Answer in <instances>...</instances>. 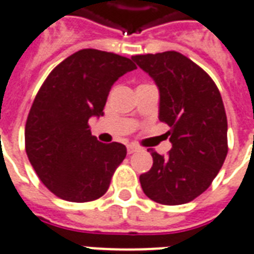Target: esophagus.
Wrapping results in <instances>:
<instances>
[{
	"label": "esophagus",
	"instance_id": "34e87169",
	"mask_svg": "<svg viewBox=\"0 0 254 254\" xmlns=\"http://www.w3.org/2000/svg\"><path fill=\"white\" fill-rule=\"evenodd\" d=\"M138 150H139V147H136V146H134V145L127 146V153H128V154H132V153L138 151Z\"/></svg>",
	"mask_w": 254,
	"mask_h": 254
}]
</instances>
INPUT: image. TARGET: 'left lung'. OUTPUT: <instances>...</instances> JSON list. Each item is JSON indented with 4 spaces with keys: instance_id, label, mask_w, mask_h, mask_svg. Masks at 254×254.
<instances>
[{
    "instance_id": "obj_1",
    "label": "left lung",
    "mask_w": 254,
    "mask_h": 254,
    "mask_svg": "<svg viewBox=\"0 0 254 254\" xmlns=\"http://www.w3.org/2000/svg\"><path fill=\"white\" fill-rule=\"evenodd\" d=\"M160 90L158 119L169 126L172 149H149L153 166L139 176L145 195L166 205L201 195L227 155V119L221 93L204 70L176 51L135 55Z\"/></svg>"
}]
</instances>
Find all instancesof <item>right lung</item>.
Wrapping results in <instances>:
<instances>
[{"instance_id":"add662e5","label":"right lung","mask_w":254,"mask_h":254,"mask_svg":"<svg viewBox=\"0 0 254 254\" xmlns=\"http://www.w3.org/2000/svg\"><path fill=\"white\" fill-rule=\"evenodd\" d=\"M136 68L132 61L100 50H79L54 68L39 89L25 125V151L54 195L74 203L99 199L125 160V145L101 143L88 122L104 112L109 90Z\"/></svg>"}]
</instances>
